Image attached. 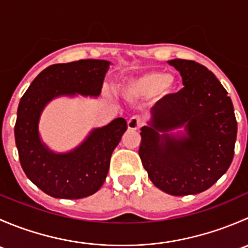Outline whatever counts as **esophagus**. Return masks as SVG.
Masks as SVG:
<instances>
[{"mask_svg": "<svg viewBox=\"0 0 248 248\" xmlns=\"http://www.w3.org/2000/svg\"><path fill=\"white\" fill-rule=\"evenodd\" d=\"M141 126V119L139 116H132L131 119L127 121V127L131 131H137V129L140 128Z\"/></svg>", "mask_w": 248, "mask_h": 248, "instance_id": "esophagus-1", "label": "esophagus"}]
</instances>
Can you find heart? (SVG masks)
<instances>
[{
    "label": "heart",
    "mask_w": 248,
    "mask_h": 248,
    "mask_svg": "<svg viewBox=\"0 0 248 248\" xmlns=\"http://www.w3.org/2000/svg\"><path fill=\"white\" fill-rule=\"evenodd\" d=\"M174 87V79L163 72L150 71L124 82L120 91L127 98H140L150 94L164 97L170 93Z\"/></svg>",
    "instance_id": "obj_1"
}]
</instances>
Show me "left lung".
Wrapping results in <instances>:
<instances>
[{
  "label": "left lung",
  "mask_w": 248,
  "mask_h": 248,
  "mask_svg": "<svg viewBox=\"0 0 248 248\" xmlns=\"http://www.w3.org/2000/svg\"><path fill=\"white\" fill-rule=\"evenodd\" d=\"M184 87L159 99L150 126L141 128L139 156L150 180L171 196L210 188L231 167L237 122L231 97L215 74L192 60L169 61ZM185 124L180 140L159 130Z\"/></svg>",
  "instance_id": "left-lung-1"
}]
</instances>
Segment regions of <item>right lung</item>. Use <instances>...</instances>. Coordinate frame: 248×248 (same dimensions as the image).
I'll return each mask as SVG.
<instances>
[{"instance_id": "obj_1", "label": "right lung", "mask_w": 248, "mask_h": 248, "mask_svg": "<svg viewBox=\"0 0 248 248\" xmlns=\"http://www.w3.org/2000/svg\"><path fill=\"white\" fill-rule=\"evenodd\" d=\"M108 67L104 60L52 64L36 77L20 99L14 127L20 164L26 176L54 198H85L101 188L127 122L119 117L94 129L74 151L55 155L39 139V115L47 102L60 94L98 96Z\"/></svg>"}]
</instances>
